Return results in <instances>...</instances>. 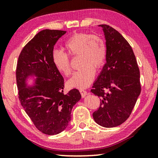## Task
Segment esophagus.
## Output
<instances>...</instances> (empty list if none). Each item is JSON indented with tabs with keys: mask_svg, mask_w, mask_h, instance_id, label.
I'll return each mask as SVG.
<instances>
[{
	"mask_svg": "<svg viewBox=\"0 0 158 158\" xmlns=\"http://www.w3.org/2000/svg\"><path fill=\"white\" fill-rule=\"evenodd\" d=\"M79 91H80V93H81L82 98H84L85 95H88V93H87L86 90H84L81 89V90H79Z\"/></svg>",
	"mask_w": 158,
	"mask_h": 158,
	"instance_id": "1",
	"label": "esophagus"
}]
</instances>
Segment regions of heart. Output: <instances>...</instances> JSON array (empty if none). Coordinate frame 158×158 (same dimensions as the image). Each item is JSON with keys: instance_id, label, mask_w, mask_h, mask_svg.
I'll return each instance as SVG.
<instances>
[{"instance_id": "obj_1", "label": "heart", "mask_w": 158, "mask_h": 158, "mask_svg": "<svg viewBox=\"0 0 158 158\" xmlns=\"http://www.w3.org/2000/svg\"><path fill=\"white\" fill-rule=\"evenodd\" d=\"M64 48L71 56H79L80 68L74 72L69 80V86L85 89L91 84L95 75V69L101 68L105 63L106 48L105 40L97 34L76 33L64 43ZM52 60L56 68L65 76H69L72 68L69 56L61 50L52 53Z\"/></svg>"}]
</instances>
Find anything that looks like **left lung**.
Listing matches in <instances>:
<instances>
[{
    "label": "left lung",
    "mask_w": 158,
    "mask_h": 158,
    "mask_svg": "<svg viewBox=\"0 0 158 158\" xmlns=\"http://www.w3.org/2000/svg\"><path fill=\"white\" fill-rule=\"evenodd\" d=\"M99 26L105 33L106 63L90 90L100 98L93 116L101 126L114 127L132 113L141 93L140 72L132 47L122 35L110 26Z\"/></svg>",
    "instance_id": "1"
}]
</instances>
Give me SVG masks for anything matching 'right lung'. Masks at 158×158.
Instances as JSON below:
<instances>
[{"mask_svg":"<svg viewBox=\"0 0 158 158\" xmlns=\"http://www.w3.org/2000/svg\"><path fill=\"white\" fill-rule=\"evenodd\" d=\"M65 33L49 29L39 32L21 50L16 69L21 105L37 129L48 135L68 127L72 109L81 98L76 89L64 94L63 77L53 63V47ZM32 75L36 77V82L27 87L26 79Z\"/></svg>","mask_w":158,"mask_h":158,"instance_id":"obj_1","label":"right lung"}]
</instances>
